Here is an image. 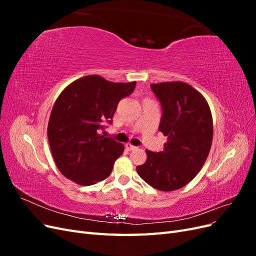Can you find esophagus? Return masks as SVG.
<instances>
[{"mask_svg":"<svg viewBox=\"0 0 256 256\" xmlns=\"http://www.w3.org/2000/svg\"><path fill=\"white\" fill-rule=\"evenodd\" d=\"M125 148L127 150H134L136 147V146H134V145H131L130 143H127V144H125Z\"/></svg>","mask_w":256,"mask_h":256,"instance_id":"esophagus-1","label":"esophagus"}]
</instances>
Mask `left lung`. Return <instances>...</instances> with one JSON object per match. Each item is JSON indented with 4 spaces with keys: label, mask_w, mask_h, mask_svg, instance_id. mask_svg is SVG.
Listing matches in <instances>:
<instances>
[{
    "label": "left lung",
    "mask_w": 256,
    "mask_h": 256,
    "mask_svg": "<svg viewBox=\"0 0 256 256\" xmlns=\"http://www.w3.org/2000/svg\"><path fill=\"white\" fill-rule=\"evenodd\" d=\"M150 88L162 106L159 130L168 138L162 152L145 150L147 159L136 172L152 188L174 191L189 184L208 157L214 136L210 108L184 82H161Z\"/></svg>",
    "instance_id": "left-lung-1"
}]
</instances>
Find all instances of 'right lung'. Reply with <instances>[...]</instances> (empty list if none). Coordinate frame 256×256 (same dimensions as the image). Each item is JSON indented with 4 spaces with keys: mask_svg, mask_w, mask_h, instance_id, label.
<instances>
[{
    "mask_svg": "<svg viewBox=\"0 0 256 256\" xmlns=\"http://www.w3.org/2000/svg\"><path fill=\"white\" fill-rule=\"evenodd\" d=\"M134 88L136 81L115 83L90 74L60 92L50 114L48 140L54 162L68 180L90 186L110 176L124 145L98 132L112 124L120 100Z\"/></svg>",
    "mask_w": 256,
    "mask_h": 256,
    "instance_id": "obj_1",
    "label": "right lung"
}]
</instances>
